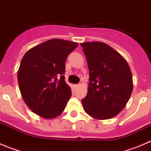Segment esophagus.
I'll use <instances>...</instances> for the list:
<instances>
[{"label": "esophagus", "instance_id": "34e87169", "mask_svg": "<svg viewBox=\"0 0 151 151\" xmlns=\"http://www.w3.org/2000/svg\"><path fill=\"white\" fill-rule=\"evenodd\" d=\"M78 87H79V84L75 85V88H78Z\"/></svg>", "mask_w": 151, "mask_h": 151}]
</instances>
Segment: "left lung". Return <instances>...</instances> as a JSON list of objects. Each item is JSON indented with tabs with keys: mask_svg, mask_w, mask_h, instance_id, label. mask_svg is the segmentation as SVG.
I'll list each match as a JSON object with an SVG mask.
<instances>
[{
	"mask_svg": "<svg viewBox=\"0 0 151 151\" xmlns=\"http://www.w3.org/2000/svg\"><path fill=\"white\" fill-rule=\"evenodd\" d=\"M90 71L84 110L95 119L116 116L129 101L133 90L127 61L111 47L100 41L81 43Z\"/></svg>",
	"mask_w": 151,
	"mask_h": 151,
	"instance_id": "obj_1",
	"label": "left lung"
}]
</instances>
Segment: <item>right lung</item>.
I'll return each instance as SVG.
<instances>
[{"label": "right lung", "mask_w": 151, "mask_h": 151, "mask_svg": "<svg viewBox=\"0 0 151 151\" xmlns=\"http://www.w3.org/2000/svg\"><path fill=\"white\" fill-rule=\"evenodd\" d=\"M78 43L51 39L34 47L22 57L17 73L23 101L33 113L54 119L63 112L72 95L65 82V62Z\"/></svg>", "instance_id": "1"}]
</instances>
